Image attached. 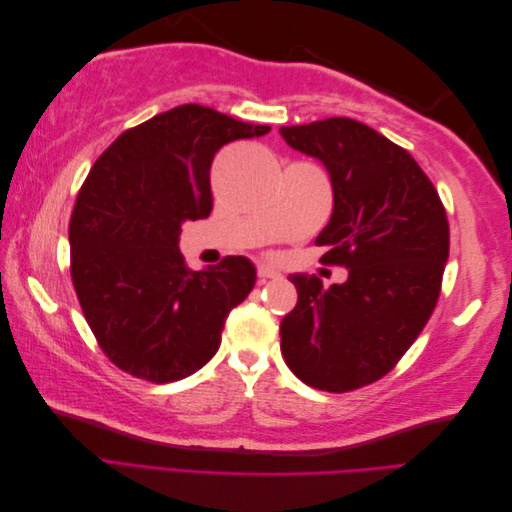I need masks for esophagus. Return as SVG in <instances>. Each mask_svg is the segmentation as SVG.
Returning <instances> with one entry per match:
<instances>
[{
    "label": "esophagus",
    "instance_id": "esophagus-1",
    "mask_svg": "<svg viewBox=\"0 0 512 512\" xmlns=\"http://www.w3.org/2000/svg\"><path fill=\"white\" fill-rule=\"evenodd\" d=\"M277 277H282V275H280V271H275L273 267H269V265H260V267H258V280H260V282L277 280Z\"/></svg>",
    "mask_w": 512,
    "mask_h": 512
}]
</instances>
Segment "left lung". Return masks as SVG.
<instances>
[{
    "label": "left lung",
    "instance_id": "8db88e82",
    "mask_svg": "<svg viewBox=\"0 0 512 512\" xmlns=\"http://www.w3.org/2000/svg\"><path fill=\"white\" fill-rule=\"evenodd\" d=\"M280 134L327 168L333 213L316 245L329 247L324 262L348 269L331 288L316 275L288 277L299 301L282 320V354L314 389H361L389 374L438 303L446 213L410 153L361 121L329 117Z\"/></svg>",
    "mask_w": 512,
    "mask_h": 512
}]
</instances>
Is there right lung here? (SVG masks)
<instances>
[{
	"mask_svg": "<svg viewBox=\"0 0 512 512\" xmlns=\"http://www.w3.org/2000/svg\"><path fill=\"white\" fill-rule=\"evenodd\" d=\"M271 128L181 104L123 132L96 160L70 220L76 297L104 354L149 382L207 365L232 307L256 284L245 256L190 271L181 226L209 218V170L226 143Z\"/></svg>",
	"mask_w": 512,
	"mask_h": 512,
	"instance_id": "1",
	"label": "right lung"
}]
</instances>
